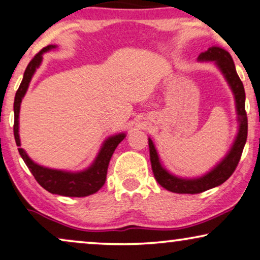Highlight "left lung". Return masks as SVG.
<instances>
[{"mask_svg": "<svg viewBox=\"0 0 260 260\" xmlns=\"http://www.w3.org/2000/svg\"><path fill=\"white\" fill-rule=\"evenodd\" d=\"M199 60H214L220 68V70L222 71L234 92L240 126H239L237 139H235L233 147L227 154V157L209 174L196 179H182L169 174L160 165L154 145L151 139H148L152 171H153L155 179L162 188L177 193H200L226 182L237 169L247 139V114L245 110V89L243 82L239 78L237 70H235L234 61L232 59L230 52L221 46H217V45H213L212 47H209L206 52L199 55Z\"/></svg>", "mask_w": 260, "mask_h": 260, "instance_id": "obj_1", "label": "left lung"}]
</instances>
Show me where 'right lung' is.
Masks as SVG:
<instances>
[{
    "mask_svg": "<svg viewBox=\"0 0 260 260\" xmlns=\"http://www.w3.org/2000/svg\"><path fill=\"white\" fill-rule=\"evenodd\" d=\"M54 47L55 46L53 45H48L34 55L33 59L27 65L21 84H20L15 94V100H14V138H15L17 146H21L19 138V113L22 98L28 89V84L33 74L41 63V59H43L41 55L44 52ZM123 138L124 134H117V136L110 137L109 139H107L99 155L96 157L94 164L90 166L88 170L77 172V174L52 170V169L38 165L26 154V152L22 148H19V153L22 157L23 161L26 162L27 168L32 172L36 181L48 192L69 197H84L99 191L105 184L110 158H112L117 145L123 140Z\"/></svg>",
    "mask_w": 260,
    "mask_h": 260,
    "instance_id": "add662e5",
    "label": "right lung"
}]
</instances>
